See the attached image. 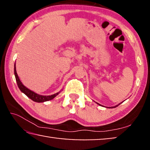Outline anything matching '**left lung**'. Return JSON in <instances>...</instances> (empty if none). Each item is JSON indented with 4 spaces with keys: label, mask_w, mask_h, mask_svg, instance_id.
Listing matches in <instances>:
<instances>
[{
    "label": "left lung",
    "mask_w": 150,
    "mask_h": 150,
    "mask_svg": "<svg viewBox=\"0 0 150 150\" xmlns=\"http://www.w3.org/2000/svg\"><path fill=\"white\" fill-rule=\"evenodd\" d=\"M98 105H100V104H98ZM120 105V104H119V105ZM118 105H116V106H114V107H112V108H115V107H116V106H118Z\"/></svg>",
    "instance_id": "obj_1"
}]
</instances>
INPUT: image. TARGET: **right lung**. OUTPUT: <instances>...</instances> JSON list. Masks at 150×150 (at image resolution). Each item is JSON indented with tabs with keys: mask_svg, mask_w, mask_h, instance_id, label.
Here are the masks:
<instances>
[{
	"mask_svg": "<svg viewBox=\"0 0 150 150\" xmlns=\"http://www.w3.org/2000/svg\"><path fill=\"white\" fill-rule=\"evenodd\" d=\"M14 75H15V77H16V81L18 85V87L20 88V90L22 91V93H24L25 95H26L28 97H29L30 99H32L33 101H35V102L37 103H42V102H45V101H48L54 98L55 96H56L59 93H57L54 94V95H50V96H43V95H40L38 94L35 93L33 91H30L28 88H26L25 86L22 84L21 83V81H20L18 76L17 75L16 73V66H15L14 64Z\"/></svg>",
	"mask_w": 150,
	"mask_h": 150,
	"instance_id": "right-lung-1",
	"label": "right lung"
}]
</instances>
